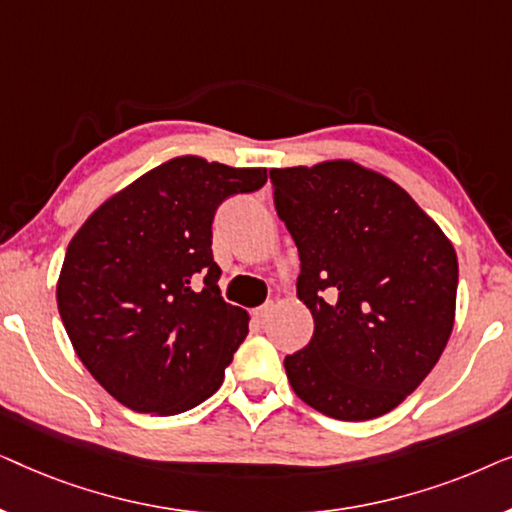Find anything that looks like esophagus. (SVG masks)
Masks as SVG:
<instances>
[{
  "instance_id": "esophagus-1",
  "label": "esophagus",
  "mask_w": 512,
  "mask_h": 512,
  "mask_svg": "<svg viewBox=\"0 0 512 512\" xmlns=\"http://www.w3.org/2000/svg\"><path fill=\"white\" fill-rule=\"evenodd\" d=\"M272 310H275V300H268V303H263L261 307H258V310H254V317L261 321V324H265V321L270 319Z\"/></svg>"
}]
</instances>
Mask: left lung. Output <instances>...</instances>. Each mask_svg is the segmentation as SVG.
Returning <instances> with one entry per match:
<instances>
[{
  "mask_svg": "<svg viewBox=\"0 0 512 512\" xmlns=\"http://www.w3.org/2000/svg\"><path fill=\"white\" fill-rule=\"evenodd\" d=\"M300 256L312 340L284 359L300 401L342 422L387 415L450 340L459 265L415 200L349 160L270 170Z\"/></svg>",
  "mask_w": 512,
  "mask_h": 512,
  "instance_id": "8db88e82",
  "label": "left lung"
}]
</instances>
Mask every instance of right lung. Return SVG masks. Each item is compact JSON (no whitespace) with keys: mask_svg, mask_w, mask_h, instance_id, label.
<instances>
[{"mask_svg":"<svg viewBox=\"0 0 512 512\" xmlns=\"http://www.w3.org/2000/svg\"><path fill=\"white\" fill-rule=\"evenodd\" d=\"M265 179L261 167L172 158L72 237L58 279L62 324L88 373L125 408L179 415L221 387L249 314L221 298L212 223L223 200Z\"/></svg>","mask_w":512,"mask_h":512,"instance_id":"obj_1","label":"right lung"}]
</instances>
